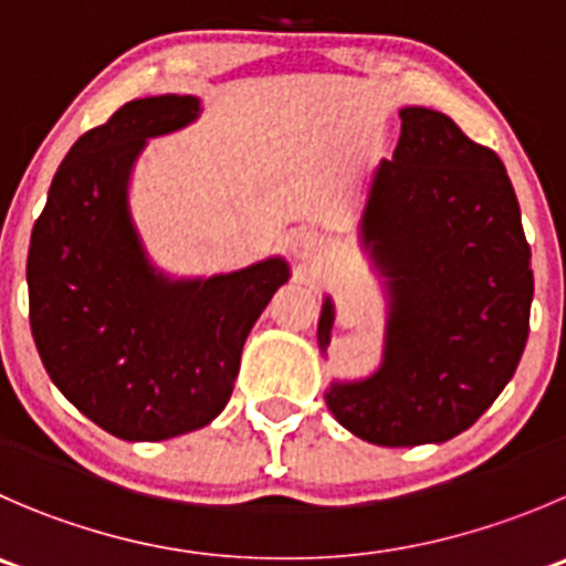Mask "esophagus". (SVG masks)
Here are the masks:
<instances>
[{"mask_svg":"<svg viewBox=\"0 0 566 566\" xmlns=\"http://www.w3.org/2000/svg\"><path fill=\"white\" fill-rule=\"evenodd\" d=\"M323 251V238L317 232H295L293 238V254L298 256V260L304 262H312L317 260Z\"/></svg>","mask_w":566,"mask_h":566,"instance_id":"1","label":"esophagus"}]
</instances>
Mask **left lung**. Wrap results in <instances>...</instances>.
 <instances>
[{"label":"left lung","mask_w":566,"mask_h":566,"mask_svg":"<svg viewBox=\"0 0 566 566\" xmlns=\"http://www.w3.org/2000/svg\"><path fill=\"white\" fill-rule=\"evenodd\" d=\"M400 120L365 216L395 293L384 365L326 392L339 426L387 448L451 440L495 403L525 350L534 298L531 245L501 157L437 109L406 107ZM332 317L326 301L321 348Z\"/></svg>","instance_id":"left-lung-1"}]
</instances>
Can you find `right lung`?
Instances as JSON below:
<instances>
[{
	"label": "right lung",
	"mask_w": 566,
	"mask_h": 566,
	"mask_svg": "<svg viewBox=\"0 0 566 566\" xmlns=\"http://www.w3.org/2000/svg\"><path fill=\"white\" fill-rule=\"evenodd\" d=\"M196 98L126 102L71 146L32 227L27 284L38 354L60 392L129 442L188 434L232 395L240 354L287 265L166 282L144 260L126 177L146 137L188 124Z\"/></svg>",
	"instance_id": "1"
}]
</instances>
